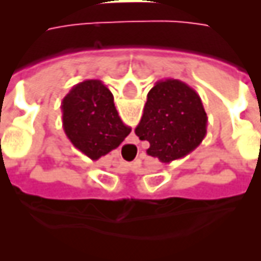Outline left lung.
<instances>
[{
  "label": "left lung",
  "mask_w": 261,
  "mask_h": 261,
  "mask_svg": "<svg viewBox=\"0 0 261 261\" xmlns=\"http://www.w3.org/2000/svg\"><path fill=\"white\" fill-rule=\"evenodd\" d=\"M136 134L149 142L148 155L162 164L186 156L207 134V113L198 93L179 80L158 81L148 92Z\"/></svg>",
  "instance_id": "1"
}]
</instances>
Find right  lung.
Masks as SVG:
<instances>
[{"mask_svg":"<svg viewBox=\"0 0 261 261\" xmlns=\"http://www.w3.org/2000/svg\"><path fill=\"white\" fill-rule=\"evenodd\" d=\"M113 100L102 81L86 80L72 86L61 102L64 133L92 161L116 149L130 134Z\"/></svg>","mask_w":261,"mask_h":261,"instance_id":"obj_1","label":"right lung"}]
</instances>
